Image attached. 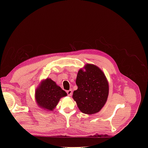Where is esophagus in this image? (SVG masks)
Wrapping results in <instances>:
<instances>
[{
	"label": "esophagus",
	"instance_id": "esophagus-1",
	"mask_svg": "<svg viewBox=\"0 0 148 148\" xmlns=\"http://www.w3.org/2000/svg\"><path fill=\"white\" fill-rule=\"evenodd\" d=\"M66 93L69 96H71L72 95V90H71V89H70L69 91H66Z\"/></svg>",
	"mask_w": 148,
	"mask_h": 148
}]
</instances>
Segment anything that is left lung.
<instances>
[{
	"label": "left lung",
	"mask_w": 148,
	"mask_h": 148,
	"mask_svg": "<svg viewBox=\"0 0 148 148\" xmlns=\"http://www.w3.org/2000/svg\"><path fill=\"white\" fill-rule=\"evenodd\" d=\"M73 99L79 110L86 114L99 112L109 95V83L103 71L92 64L85 65L78 72Z\"/></svg>",
	"instance_id": "1"
}]
</instances>
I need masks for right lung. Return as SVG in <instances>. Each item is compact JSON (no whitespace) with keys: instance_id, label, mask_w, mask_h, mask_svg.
Segmentation results:
<instances>
[{"instance_id":"1","label":"right lung","mask_w":148,"mask_h":148,"mask_svg":"<svg viewBox=\"0 0 148 148\" xmlns=\"http://www.w3.org/2000/svg\"><path fill=\"white\" fill-rule=\"evenodd\" d=\"M66 95V92L51 78L42 80L35 92L38 106L49 111L54 109L60 98Z\"/></svg>"}]
</instances>
